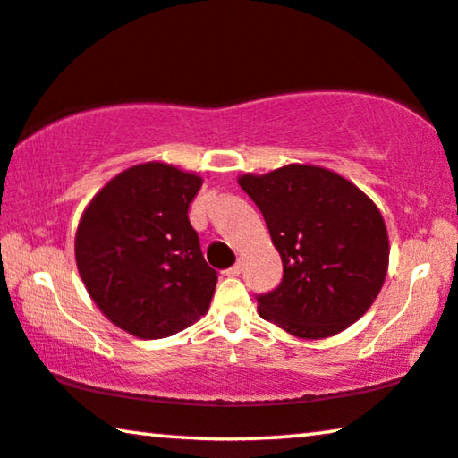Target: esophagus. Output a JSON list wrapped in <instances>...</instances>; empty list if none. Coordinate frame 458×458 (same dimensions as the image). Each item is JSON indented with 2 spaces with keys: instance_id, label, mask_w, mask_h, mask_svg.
<instances>
[{
  "instance_id": "1",
  "label": "esophagus",
  "mask_w": 458,
  "mask_h": 458,
  "mask_svg": "<svg viewBox=\"0 0 458 458\" xmlns=\"http://www.w3.org/2000/svg\"><path fill=\"white\" fill-rule=\"evenodd\" d=\"M241 273H242V265H241V263H236V265H232L230 269L224 271V276H228V277H236V276H241Z\"/></svg>"
}]
</instances>
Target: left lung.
Instances as JSON below:
<instances>
[{"label": "left lung", "mask_w": 458, "mask_h": 458, "mask_svg": "<svg viewBox=\"0 0 458 458\" xmlns=\"http://www.w3.org/2000/svg\"><path fill=\"white\" fill-rule=\"evenodd\" d=\"M238 185L261 209L284 265L282 284L257 296L261 318L300 339L356 323L388 269L386 226L370 197L312 164L242 174Z\"/></svg>", "instance_id": "1"}]
</instances>
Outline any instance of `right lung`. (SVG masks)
<instances>
[{
  "instance_id": "1",
  "label": "right lung",
  "mask_w": 458,
  "mask_h": 458,
  "mask_svg": "<svg viewBox=\"0 0 458 458\" xmlns=\"http://www.w3.org/2000/svg\"><path fill=\"white\" fill-rule=\"evenodd\" d=\"M201 185V176L170 164H138L108 181L81 214L80 277L119 329L162 339L208 312L217 273L189 222Z\"/></svg>"
}]
</instances>
